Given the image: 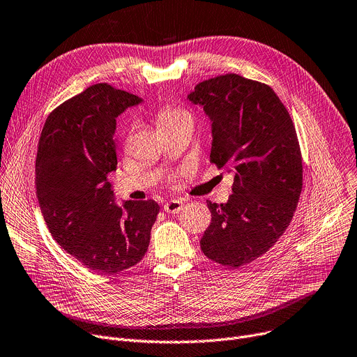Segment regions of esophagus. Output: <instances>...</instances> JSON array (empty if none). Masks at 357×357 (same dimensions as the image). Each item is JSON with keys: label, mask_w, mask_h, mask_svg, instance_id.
Returning <instances> with one entry per match:
<instances>
[{"label": "esophagus", "mask_w": 357, "mask_h": 357, "mask_svg": "<svg viewBox=\"0 0 357 357\" xmlns=\"http://www.w3.org/2000/svg\"><path fill=\"white\" fill-rule=\"evenodd\" d=\"M163 209H165V212L178 213V212L182 209V201H179V199L166 201V202L163 204Z\"/></svg>", "instance_id": "obj_1"}]
</instances>
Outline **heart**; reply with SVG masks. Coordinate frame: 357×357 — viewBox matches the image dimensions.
<instances>
[{
	"label": "heart",
	"instance_id": "heart-1",
	"mask_svg": "<svg viewBox=\"0 0 357 357\" xmlns=\"http://www.w3.org/2000/svg\"><path fill=\"white\" fill-rule=\"evenodd\" d=\"M181 123H192V116L188 110L178 106H163L158 112L159 129H171Z\"/></svg>",
	"mask_w": 357,
	"mask_h": 357
}]
</instances>
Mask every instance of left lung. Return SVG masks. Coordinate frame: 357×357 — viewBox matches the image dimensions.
I'll use <instances>...</instances> for the list:
<instances>
[{"instance_id": "8db88e82", "label": "left lung", "mask_w": 357, "mask_h": 357, "mask_svg": "<svg viewBox=\"0 0 357 357\" xmlns=\"http://www.w3.org/2000/svg\"><path fill=\"white\" fill-rule=\"evenodd\" d=\"M188 99L212 122L211 162L234 172L228 202L206 201L211 224L201 250L238 268L266 254L293 220L303 188L296 128L270 86L240 75L204 80Z\"/></svg>"}]
</instances>
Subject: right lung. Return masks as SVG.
Here are the masks:
<instances>
[{"instance_id":"1","label":"right lung","mask_w":357,"mask_h":357,"mask_svg":"<svg viewBox=\"0 0 357 357\" xmlns=\"http://www.w3.org/2000/svg\"><path fill=\"white\" fill-rule=\"evenodd\" d=\"M142 99L107 83L87 87L47 117L38 140L36 189L57 244L86 268L116 274L145 257L159 213L152 201L114 204L116 117Z\"/></svg>"}]
</instances>
